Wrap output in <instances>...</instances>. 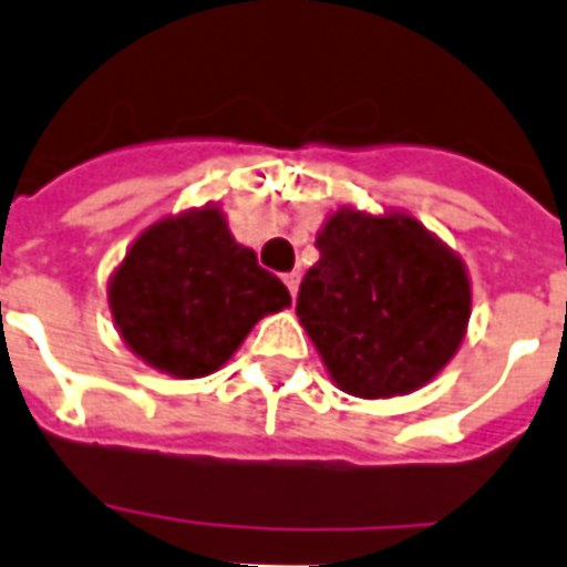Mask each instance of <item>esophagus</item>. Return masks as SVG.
Here are the masks:
<instances>
[{"label":"esophagus","instance_id":"34e87169","mask_svg":"<svg viewBox=\"0 0 567 567\" xmlns=\"http://www.w3.org/2000/svg\"><path fill=\"white\" fill-rule=\"evenodd\" d=\"M285 285H288V291H291V297H297V285H300V272H285Z\"/></svg>","mask_w":567,"mask_h":567}]
</instances>
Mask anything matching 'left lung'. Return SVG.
Segmentation results:
<instances>
[{"instance_id":"8db88e82","label":"left lung","mask_w":567,"mask_h":567,"mask_svg":"<svg viewBox=\"0 0 567 567\" xmlns=\"http://www.w3.org/2000/svg\"><path fill=\"white\" fill-rule=\"evenodd\" d=\"M297 316L331 380L355 398L422 389L458 352L471 319L462 258L404 212L337 209L316 236Z\"/></svg>"}]
</instances>
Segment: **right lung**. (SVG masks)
<instances>
[{"instance_id":"right-lung-1","label":"right lung","mask_w":567,"mask_h":567,"mask_svg":"<svg viewBox=\"0 0 567 567\" xmlns=\"http://www.w3.org/2000/svg\"><path fill=\"white\" fill-rule=\"evenodd\" d=\"M124 343L178 380L218 370L264 316L291 295L255 251L239 246L218 206L151 224L109 282Z\"/></svg>"}]
</instances>
